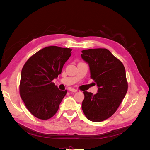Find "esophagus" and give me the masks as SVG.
I'll return each mask as SVG.
<instances>
[{
	"label": "esophagus",
	"mask_w": 150,
	"mask_h": 150,
	"mask_svg": "<svg viewBox=\"0 0 150 150\" xmlns=\"http://www.w3.org/2000/svg\"><path fill=\"white\" fill-rule=\"evenodd\" d=\"M69 91H71V92H77V91H77L76 89H73V88H70Z\"/></svg>",
	"instance_id": "esophagus-1"
}]
</instances>
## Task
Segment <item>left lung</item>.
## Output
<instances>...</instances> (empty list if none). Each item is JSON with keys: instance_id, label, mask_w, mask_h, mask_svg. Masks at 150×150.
<instances>
[{"instance_id": "obj_1", "label": "left lung", "mask_w": 150, "mask_h": 150, "mask_svg": "<svg viewBox=\"0 0 150 150\" xmlns=\"http://www.w3.org/2000/svg\"><path fill=\"white\" fill-rule=\"evenodd\" d=\"M81 52V57L89 66L91 78L98 88L95 94L84 91L82 110L89 120L101 122L114 114L127 93L125 68L107 49H89Z\"/></svg>"}]
</instances>
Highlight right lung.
Segmentation results:
<instances>
[{
  "label": "right lung",
  "instance_id": "1",
  "mask_svg": "<svg viewBox=\"0 0 150 150\" xmlns=\"http://www.w3.org/2000/svg\"><path fill=\"white\" fill-rule=\"evenodd\" d=\"M72 49L48 46L40 49L25 63L21 71V97L32 115L46 120L57 112L67 90L61 91L52 81L62 72Z\"/></svg>",
  "mask_w": 150,
  "mask_h": 150
}]
</instances>
